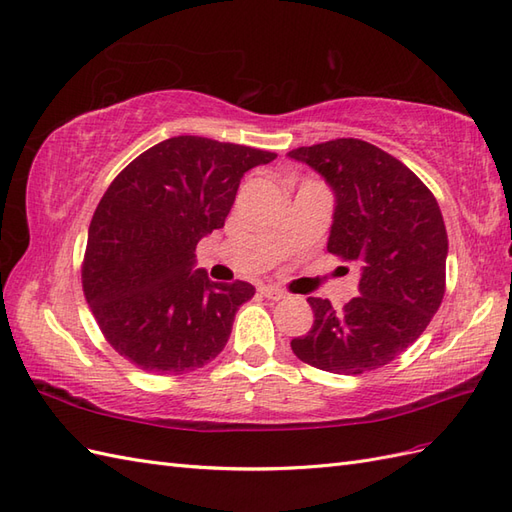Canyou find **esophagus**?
Returning <instances> with one entry per match:
<instances>
[{
  "instance_id": "esophagus-1",
  "label": "esophagus",
  "mask_w": 512,
  "mask_h": 512,
  "mask_svg": "<svg viewBox=\"0 0 512 512\" xmlns=\"http://www.w3.org/2000/svg\"><path fill=\"white\" fill-rule=\"evenodd\" d=\"M261 294H264L270 300L285 298V292L281 290V287H277V285H264V287H261Z\"/></svg>"
}]
</instances>
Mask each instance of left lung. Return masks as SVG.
<instances>
[{"mask_svg":"<svg viewBox=\"0 0 512 512\" xmlns=\"http://www.w3.org/2000/svg\"><path fill=\"white\" fill-rule=\"evenodd\" d=\"M329 183L333 225L326 251L361 266L359 296L342 311L307 298L313 326L292 339L313 368L355 376L396 359L426 331L445 292V233L432 192L396 157L357 138L287 153Z\"/></svg>","mask_w":512,"mask_h":512,"instance_id":"obj_1","label":"left lung"}]
</instances>
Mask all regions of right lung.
Wrapping results in <instances>:
<instances>
[{
  "instance_id": "add662e5",
  "label": "right lung",
  "mask_w": 512,
  "mask_h": 512,
  "mask_svg": "<svg viewBox=\"0 0 512 512\" xmlns=\"http://www.w3.org/2000/svg\"><path fill=\"white\" fill-rule=\"evenodd\" d=\"M274 153L201 136L168 138L116 177L90 220L84 294L101 333L144 372L183 374L220 355L246 281L214 283L194 248L225 227L246 170Z\"/></svg>"
}]
</instances>
